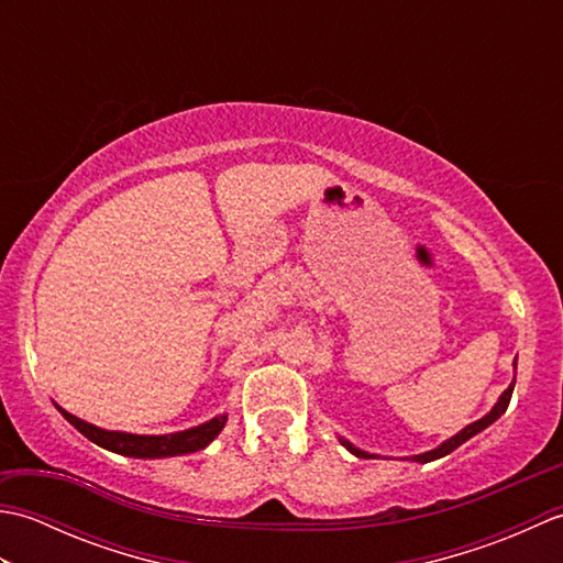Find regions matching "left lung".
Segmentation results:
<instances>
[{"label": "left lung", "instance_id": "1", "mask_svg": "<svg viewBox=\"0 0 563 563\" xmlns=\"http://www.w3.org/2000/svg\"><path fill=\"white\" fill-rule=\"evenodd\" d=\"M512 365L518 367V357H516V363H512ZM512 387H516V382H512V385H510V387H508L504 394H500V397H498V401H496L494 409L488 411L484 418H479V421H474V423H470V426H466V428H462L457 435H452L450 440L442 442V445H438L435 450L423 452V454H413L411 460H413V462H421V464H426V462H433V460H440V457H445V454H450L452 450H457V448L462 445V442H466V440H470V438H474L476 433H482L484 428H488V426H492L494 421H498L500 416L506 413L508 404H510V397H512ZM341 445H343L345 450H351V452L355 454V457H363V460L375 457V454H369V452H365V450H357L355 445H351V442H349V440H343V438H341Z\"/></svg>", "mask_w": 563, "mask_h": 563}]
</instances>
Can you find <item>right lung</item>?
Here are the masks:
<instances>
[{
  "label": "right lung",
  "mask_w": 563,
  "mask_h": 563,
  "mask_svg": "<svg viewBox=\"0 0 563 563\" xmlns=\"http://www.w3.org/2000/svg\"><path fill=\"white\" fill-rule=\"evenodd\" d=\"M67 421L75 426L84 438H89L97 445L125 454V457H140V460H157V457H176V454H190L202 448H208L210 442L220 435V430L227 423V413L214 416L212 421L181 430V433H169V435H135V433H121V430H103L91 426L81 418L71 416L69 411L59 409Z\"/></svg>",
  "instance_id": "add662e5"
}]
</instances>
